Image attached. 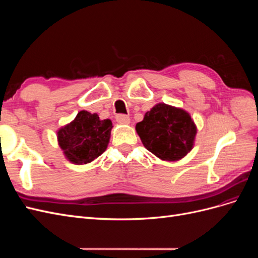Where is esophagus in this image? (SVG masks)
<instances>
[{"mask_svg":"<svg viewBox=\"0 0 258 258\" xmlns=\"http://www.w3.org/2000/svg\"><path fill=\"white\" fill-rule=\"evenodd\" d=\"M116 121L121 124H129L130 123V117L127 115L119 114L116 116Z\"/></svg>","mask_w":258,"mask_h":258,"instance_id":"34e87169","label":"esophagus"}]
</instances>
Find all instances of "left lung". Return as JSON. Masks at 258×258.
<instances>
[{"instance_id":"left-lung-1","label":"left lung","mask_w":258,"mask_h":258,"mask_svg":"<svg viewBox=\"0 0 258 258\" xmlns=\"http://www.w3.org/2000/svg\"><path fill=\"white\" fill-rule=\"evenodd\" d=\"M137 134L147 151L165 161L184 158L195 145L197 126L181 107L157 103L136 124Z\"/></svg>"}]
</instances>
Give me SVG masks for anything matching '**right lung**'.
Listing matches in <instances>:
<instances>
[{
  "label": "right lung",
  "instance_id": "obj_1",
  "mask_svg": "<svg viewBox=\"0 0 258 258\" xmlns=\"http://www.w3.org/2000/svg\"><path fill=\"white\" fill-rule=\"evenodd\" d=\"M112 128L111 119L102 120L97 113L83 110L57 131L58 144L70 162L86 165L105 152Z\"/></svg>",
  "mask_w": 258,
  "mask_h": 258
}]
</instances>
